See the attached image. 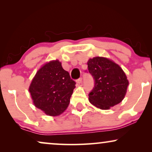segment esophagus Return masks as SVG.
<instances>
[{"label":"esophagus","mask_w":152,"mask_h":152,"mask_svg":"<svg viewBox=\"0 0 152 152\" xmlns=\"http://www.w3.org/2000/svg\"><path fill=\"white\" fill-rule=\"evenodd\" d=\"M77 84H81V83H82V78H79L78 80H77Z\"/></svg>","instance_id":"1"}]
</instances>
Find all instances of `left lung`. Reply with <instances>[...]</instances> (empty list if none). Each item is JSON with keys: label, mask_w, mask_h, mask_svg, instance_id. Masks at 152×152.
<instances>
[{"label": "left lung", "mask_w": 152, "mask_h": 152, "mask_svg": "<svg viewBox=\"0 0 152 152\" xmlns=\"http://www.w3.org/2000/svg\"><path fill=\"white\" fill-rule=\"evenodd\" d=\"M88 71L95 80V86L88 100L97 109L108 110L121 102L129 86L127 77L113 60L104 57L89 59Z\"/></svg>", "instance_id": "obj_1"}]
</instances>
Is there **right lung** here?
<instances>
[{"mask_svg":"<svg viewBox=\"0 0 152 152\" xmlns=\"http://www.w3.org/2000/svg\"><path fill=\"white\" fill-rule=\"evenodd\" d=\"M76 83L58 59L46 62L38 70L29 86L33 104L47 115L63 113L70 103Z\"/></svg>","mask_w":152,"mask_h":152,"instance_id":"add662e5","label":"right lung"}]
</instances>
